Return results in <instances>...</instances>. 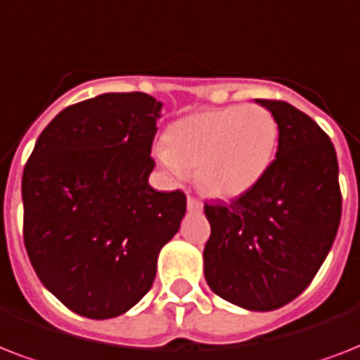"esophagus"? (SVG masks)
Wrapping results in <instances>:
<instances>
[{
    "label": "esophagus",
    "mask_w": 360,
    "mask_h": 360,
    "mask_svg": "<svg viewBox=\"0 0 360 360\" xmlns=\"http://www.w3.org/2000/svg\"><path fill=\"white\" fill-rule=\"evenodd\" d=\"M186 207H188V211H192V213H198V211H202L203 209V203L200 202V200H196V198L188 196L186 198Z\"/></svg>",
    "instance_id": "obj_1"
}]
</instances>
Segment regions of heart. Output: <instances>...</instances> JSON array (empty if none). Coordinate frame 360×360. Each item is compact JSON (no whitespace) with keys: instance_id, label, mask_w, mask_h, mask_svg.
Instances as JSON below:
<instances>
[{"instance_id":"heart-1","label":"heart","mask_w":360,"mask_h":360,"mask_svg":"<svg viewBox=\"0 0 360 360\" xmlns=\"http://www.w3.org/2000/svg\"><path fill=\"white\" fill-rule=\"evenodd\" d=\"M278 136V121L259 104L203 110L166 130V149L158 151V160L174 179L196 172L202 191L233 198L267 174Z\"/></svg>"}]
</instances>
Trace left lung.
Wrapping results in <instances>:
<instances>
[{"instance_id": "left-lung-1", "label": "left lung", "mask_w": 360, "mask_h": 360, "mask_svg": "<svg viewBox=\"0 0 360 360\" xmlns=\"http://www.w3.org/2000/svg\"><path fill=\"white\" fill-rule=\"evenodd\" d=\"M278 121L271 168L230 203H205L209 288L224 301L269 312L299 297L325 262L342 217L333 141L284 101L256 98Z\"/></svg>"}]
</instances>
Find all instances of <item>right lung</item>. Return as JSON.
<instances>
[{
	"label": "right lung",
	"mask_w": 360,
	"mask_h": 360,
	"mask_svg": "<svg viewBox=\"0 0 360 360\" xmlns=\"http://www.w3.org/2000/svg\"><path fill=\"white\" fill-rule=\"evenodd\" d=\"M162 103L104 93L59 112L22 175L24 245L37 276L65 307L108 319L151 290L158 252L186 213L181 191L149 185Z\"/></svg>",
	"instance_id": "right-lung-1"
}]
</instances>
